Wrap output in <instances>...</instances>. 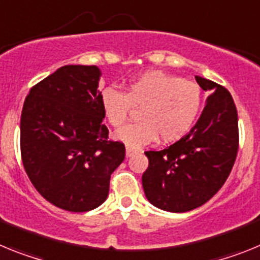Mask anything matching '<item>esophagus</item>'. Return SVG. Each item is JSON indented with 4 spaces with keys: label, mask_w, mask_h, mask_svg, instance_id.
Returning a JSON list of instances; mask_svg holds the SVG:
<instances>
[{
    "label": "esophagus",
    "mask_w": 260,
    "mask_h": 260,
    "mask_svg": "<svg viewBox=\"0 0 260 260\" xmlns=\"http://www.w3.org/2000/svg\"><path fill=\"white\" fill-rule=\"evenodd\" d=\"M137 152V150H135V148H133L132 146H126V156H132V155H134V153Z\"/></svg>",
    "instance_id": "34e87169"
}]
</instances>
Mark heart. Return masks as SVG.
<instances>
[{
    "label": "heart",
    "instance_id": "obj_1",
    "mask_svg": "<svg viewBox=\"0 0 260 260\" xmlns=\"http://www.w3.org/2000/svg\"><path fill=\"white\" fill-rule=\"evenodd\" d=\"M203 104L202 89L194 82L161 71H148L135 78L125 92L108 87L102 93V105L109 123L119 127L127 121L133 108H141L137 123L117 133L132 147L143 146L156 138L173 142L194 123Z\"/></svg>",
    "mask_w": 260,
    "mask_h": 260
}]
</instances>
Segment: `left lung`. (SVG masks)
I'll use <instances>...</instances> for the list:
<instances>
[{
    "label": "left lung",
    "instance_id": "8db88e82",
    "mask_svg": "<svg viewBox=\"0 0 260 260\" xmlns=\"http://www.w3.org/2000/svg\"><path fill=\"white\" fill-rule=\"evenodd\" d=\"M211 93L189 134L164 150L146 151L148 168L142 176L151 204L169 212H187L210 201L231 174L238 152L237 108L229 91L195 77Z\"/></svg>",
    "mask_w": 260,
    "mask_h": 260
}]
</instances>
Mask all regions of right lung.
I'll return each instance as SVG.
<instances>
[{
  "instance_id": "right-lung-1",
  "label": "right lung",
  "mask_w": 260,
  "mask_h": 260,
  "mask_svg": "<svg viewBox=\"0 0 260 260\" xmlns=\"http://www.w3.org/2000/svg\"><path fill=\"white\" fill-rule=\"evenodd\" d=\"M100 71L68 65L29 89L20 116V156L29 181L53 206L86 212L104 203L125 144L108 139Z\"/></svg>"
}]
</instances>
